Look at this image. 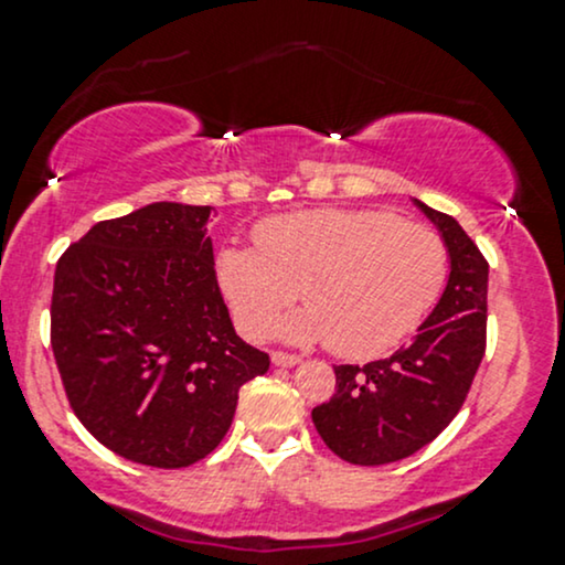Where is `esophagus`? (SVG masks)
<instances>
[{
  "label": "esophagus",
  "mask_w": 565,
  "mask_h": 565,
  "mask_svg": "<svg viewBox=\"0 0 565 565\" xmlns=\"http://www.w3.org/2000/svg\"><path fill=\"white\" fill-rule=\"evenodd\" d=\"M270 363L278 365V369H295L297 363H300V358L297 355H289V352H270Z\"/></svg>",
  "instance_id": "obj_1"
}]
</instances>
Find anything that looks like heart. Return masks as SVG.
<instances>
[{
    "label": "heart",
    "instance_id": "b5f03b06",
    "mask_svg": "<svg viewBox=\"0 0 565 565\" xmlns=\"http://www.w3.org/2000/svg\"><path fill=\"white\" fill-rule=\"evenodd\" d=\"M257 247H223L217 287L247 337L260 339L297 287L308 308L291 312L289 342H321L344 358H373L416 331L447 278L437 231L390 210L318 207L276 215L255 228Z\"/></svg>",
    "mask_w": 565,
    "mask_h": 565
}]
</instances>
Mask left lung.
<instances>
[{"label":"left lung","mask_w":565,"mask_h":565,"mask_svg":"<svg viewBox=\"0 0 565 565\" xmlns=\"http://www.w3.org/2000/svg\"><path fill=\"white\" fill-rule=\"evenodd\" d=\"M450 257L437 308L392 358L334 365L337 392L312 407V424L331 452L355 466H384L418 452L458 416L487 342L489 265L452 215L420 200Z\"/></svg>","instance_id":"8db88e82"}]
</instances>
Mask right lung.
I'll use <instances>...</instances> for the list:
<instances>
[{
	"instance_id": "obj_1",
	"label": "right lung",
	"mask_w": 565,
	"mask_h": 565,
	"mask_svg": "<svg viewBox=\"0 0 565 565\" xmlns=\"http://www.w3.org/2000/svg\"><path fill=\"white\" fill-rule=\"evenodd\" d=\"M213 210L152 202L102 221L54 270L52 352L67 399L134 463L186 468L213 452L239 390L270 365L217 289Z\"/></svg>"
}]
</instances>
